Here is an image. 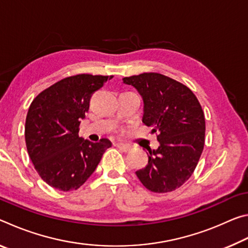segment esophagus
I'll return each mask as SVG.
<instances>
[{
  "label": "esophagus",
  "instance_id": "34e87169",
  "mask_svg": "<svg viewBox=\"0 0 248 248\" xmlns=\"http://www.w3.org/2000/svg\"><path fill=\"white\" fill-rule=\"evenodd\" d=\"M116 146L118 149H120L121 151H124V152H128V151L130 150V145L124 144V143H123V142H118V143H116Z\"/></svg>",
  "mask_w": 248,
  "mask_h": 248
}]
</instances>
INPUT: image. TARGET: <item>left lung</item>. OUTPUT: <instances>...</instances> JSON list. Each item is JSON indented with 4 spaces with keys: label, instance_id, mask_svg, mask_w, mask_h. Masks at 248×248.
<instances>
[{
    "label": "left lung",
    "instance_id": "left-lung-1",
    "mask_svg": "<svg viewBox=\"0 0 248 248\" xmlns=\"http://www.w3.org/2000/svg\"><path fill=\"white\" fill-rule=\"evenodd\" d=\"M143 99L142 121L157 132L159 146L149 151L144 169L136 171L153 192H170L189 179L204 145L205 121L195 94L175 79L159 73L124 78Z\"/></svg>",
    "mask_w": 248,
    "mask_h": 248
}]
</instances>
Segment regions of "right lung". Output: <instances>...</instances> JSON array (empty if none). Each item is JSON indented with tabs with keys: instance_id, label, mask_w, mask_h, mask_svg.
<instances>
[{
	"instance_id": "1",
	"label": "right lung",
	"mask_w": 248,
	"mask_h": 248,
	"mask_svg": "<svg viewBox=\"0 0 248 248\" xmlns=\"http://www.w3.org/2000/svg\"><path fill=\"white\" fill-rule=\"evenodd\" d=\"M110 77L78 74L54 83L29 106L25 124L27 152L37 173L49 186L75 190L94 173L108 139L91 142L78 136L92 94Z\"/></svg>"
}]
</instances>
